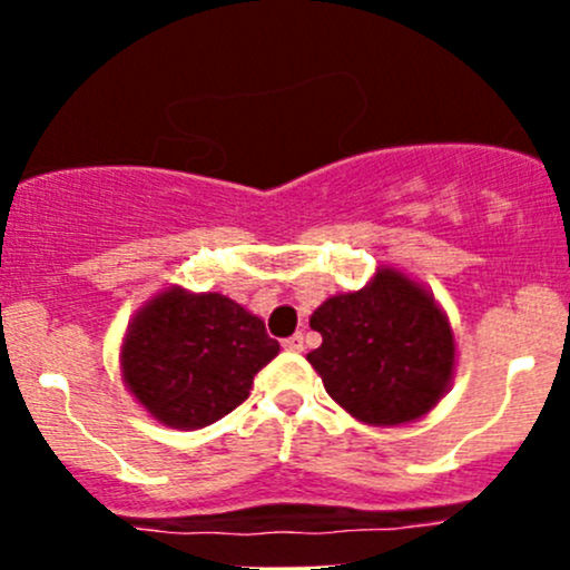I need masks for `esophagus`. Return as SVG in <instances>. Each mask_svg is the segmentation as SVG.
Masks as SVG:
<instances>
[{
  "label": "esophagus",
  "mask_w": 570,
  "mask_h": 570,
  "mask_svg": "<svg viewBox=\"0 0 570 570\" xmlns=\"http://www.w3.org/2000/svg\"><path fill=\"white\" fill-rule=\"evenodd\" d=\"M284 350H289V353H303V350H306V342H303V333H295V336L284 338Z\"/></svg>",
  "instance_id": "1"
}]
</instances>
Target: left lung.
<instances>
[{"instance_id": "1", "label": "left lung", "mask_w": 570, "mask_h": 570, "mask_svg": "<svg viewBox=\"0 0 570 570\" xmlns=\"http://www.w3.org/2000/svg\"><path fill=\"white\" fill-rule=\"evenodd\" d=\"M308 322L322 333L308 364L325 392L361 422H416L450 389V320L428 289L396 269L381 267L364 289L327 297Z\"/></svg>"}]
</instances>
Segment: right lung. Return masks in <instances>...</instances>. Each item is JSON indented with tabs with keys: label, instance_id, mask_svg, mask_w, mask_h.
<instances>
[{
	"label": "right lung",
	"instance_id": "add662e5",
	"mask_svg": "<svg viewBox=\"0 0 570 570\" xmlns=\"http://www.w3.org/2000/svg\"><path fill=\"white\" fill-rule=\"evenodd\" d=\"M278 350L264 322L232 297L174 286L129 322L120 366L126 389L157 422L198 430L243 405Z\"/></svg>",
	"mask_w": 570,
	"mask_h": 570
}]
</instances>
